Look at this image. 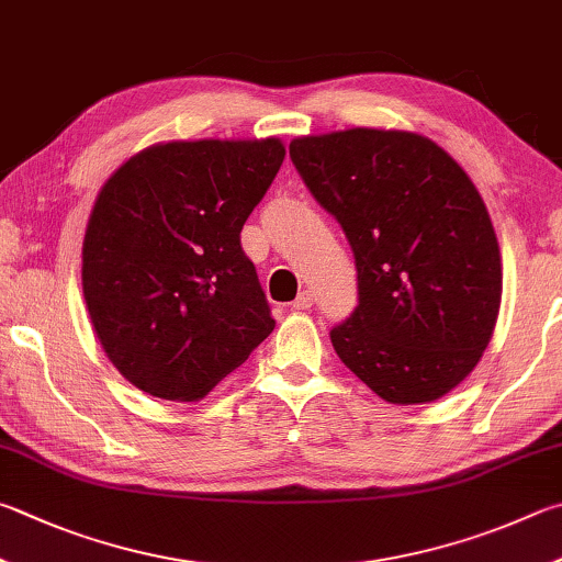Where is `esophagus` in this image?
<instances>
[{"label": "esophagus", "mask_w": 562, "mask_h": 562, "mask_svg": "<svg viewBox=\"0 0 562 562\" xmlns=\"http://www.w3.org/2000/svg\"><path fill=\"white\" fill-rule=\"evenodd\" d=\"M312 304H314V294L310 290H304V292H300V297L292 302V307L294 310H310Z\"/></svg>", "instance_id": "34e87169"}]
</instances>
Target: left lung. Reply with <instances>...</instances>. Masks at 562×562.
<instances>
[{"label": "left lung", "mask_w": 562, "mask_h": 562, "mask_svg": "<svg viewBox=\"0 0 562 562\" xmlns=\"http://www.w3.org/2000/svg\"><path fill=\"white\" fill-rule=\"evenodd\" d=\"M290 159L353 250L359 304L329 331L339 359L387 403L450 393L502 304V255L472 179L432 139L397 130L300 137Z\"/></svg>", "instance_id": "8db88e82"}]
</instances>
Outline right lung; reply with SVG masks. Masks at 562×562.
Masks as SVG:
<instances>
[{
    "label": "right lung",
    "instance_id": "1",
    "mask_svg": "<svg viewBox=\"0 0 562 562\" xmlns=\"http://www.w3.org/2000/svg\"><path fill=\"white\" fill-rule=\"evenodd\" d=\"M280 139L167 142L108 179L83 240V294L108 359L165 401H199L274 329L243 223Z\"/></svg>",
    "mask_w": 562,
    "mask_h": 562
}]
</instances>
